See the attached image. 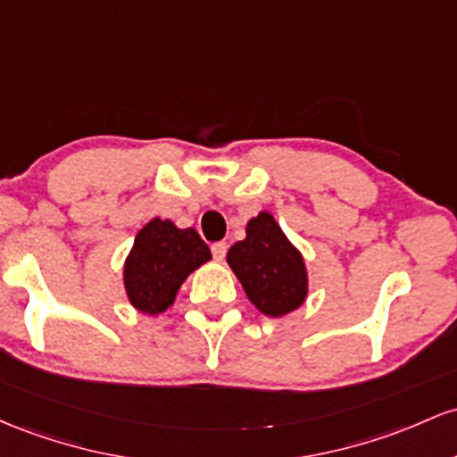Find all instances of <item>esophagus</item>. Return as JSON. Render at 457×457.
Here are the masks:
<instances>
[{
	"instance_id": "34e87169",
	"label": "esophagus",
	"mask_w": 457,
	"mask_h": 457,
	"mask_svg": "<svg viewBox=\"0 0 457 457\" xmlns=\"http://www.w3.org/2000/svg\"><path fill=\"white\" fill-rule=\"evenodd\" d=\"M227 242H215L213 245H212V253H213V259L215 261H222L224 256H227Z\"/></svg>"
}]
</instances>
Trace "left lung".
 <instances>
[{"instance_id":"left-lung-1","label":"left lung","mask_w":457,"mask_h":457,"mask_svg":"<svg viewBox=\"0 0 457 457\" xmlns=\"http://www.w3.org/2000/svg\"><path fill=\"white\" fill-rule=\"evenodd\" d=\"M227 263L263 315L285 317L306 302L309 271L304 256L268 212L248 220L245 239L230 245Z\"/></svg>"}]
</instances>
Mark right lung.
Wrapping results in <instances>:
<instances>
[{
	"mask_svg": "<svg viewBox=\"0 0 457 457\" xmlns=\"http://www.w3.org/2000/svg\"><path fill=\"white\" fill-rule=\"evenodd\" d=\"M207 261H212V250L196 230L153 218L136 235L122 265L127 300L148 317L166 312L187 276Z\"/></svg>",
	"mask_w": 457,
	"mask_h": 457,
	"instance_id": "add662e5",
	"label": "right lung"
}]
</instances>
